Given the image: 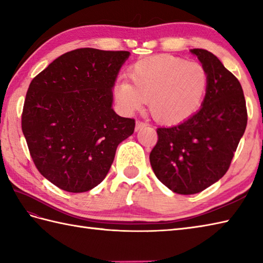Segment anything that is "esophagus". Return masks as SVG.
Masks as SVG:
<instances>
[{
	"instance_id": "34e87169",
	"label": "esophagus",
	"mask_w": 263,
	"mask_h": 263,
	"mask_svg": "<svg viewBox=\"0 0 263 263\" xmlns=\"http://www.w3.org/2000/svg\"><path fill=\"white\" fill-rule=\"evenodd\" d=\"M147 126V123L146 122H142V121H137L136 123V130H141V128L146 127Z\"/></svg>"
}]
</instances>
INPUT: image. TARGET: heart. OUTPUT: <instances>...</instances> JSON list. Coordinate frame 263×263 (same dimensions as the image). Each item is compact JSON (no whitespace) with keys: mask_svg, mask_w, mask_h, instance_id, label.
Instances as JSON below:
<instances>
[{"mask_svg":"<svg viewBox=\"0 0 263 263\" xmlns=\"http://www.w3.org/2000/svg\"><path fill=\"white\" fill-rule=\"evenodd\" d=\"M127 81L114 86V97L120 107L132 113L148 100L156 120L177 124L191 117L202 104L208 74L202 64L181 58L159 55L139 61L127 71Z\"/></svg>","mask_w":263,"mask_h":263,"instance_id":"obj_1","label":"heart"}]
</instances>
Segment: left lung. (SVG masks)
Returning a JSON list of instances; mask_svg holds the SVG:
<instances>
[{"label":"left lung","instance_id":"8db88e82","mask_svg":"<svg viewBox=\"0 0 263 263\" xmlns=\"http://www.w3.org/2000/svg\"><path fill=\"white\" fill-rule=\"evenodd\" d=\"M208 74L201 108L180 124L158 127L150 165L158 180L178 194L203 191L226 174L248 124L243 89L219 59L194 48Z\"/></svg>","mask_w":263,"mask_h":263}]
</instances>
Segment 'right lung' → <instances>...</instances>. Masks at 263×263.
<instances>
[{
	"instance_id": "right-lung-1",
	"label": "right lung",
	"mask_w": 263,
	"mask_h": 263,
	"mask_svg": "<svg viewBox=\"0 0 263 263\" xmlns=\"http://www.w3.org/2000/svg\"><path fill=\"white\" fill-rule=\"evenodd\" d=\"M127 51L78 48L61 55L30 82L21 128L41 174L68 192L97 186L136 121L111 108Z\"/></svg>"
}]
</instances>
